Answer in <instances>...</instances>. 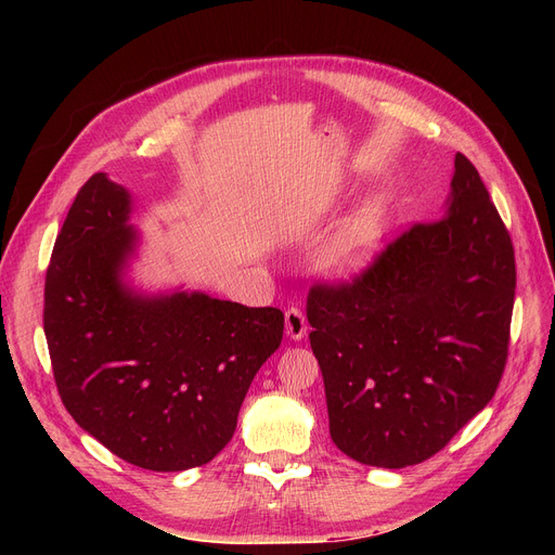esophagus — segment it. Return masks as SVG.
<instances>
[{
  "label": "esophagus",
  "mask_w": 555,
  "mask_h": 555,
  "mask_svg": "<svg viewBox=\"0 0 555 555\" xmlns=\"http://www.w3.org/2000/svg\"><path fill=\"white\" fill-rule=\"evenodd\" d=\"M306 331H308V322H306V314L301 312V308H297V306L287 308L285 310V333H287V337L301 339L306 335Z\"/></svg>",
  "instance_id": "34e87169"
}]
</instances>
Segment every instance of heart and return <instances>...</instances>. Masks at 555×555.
<instances>
[{"label":"heart","instance_id":"1","mask_svg":"<svg viewBox=\"0 0 555 555\" xmlns=\"http://www.w3.org/2000/svg\"><path fill=\"white\" fill-rule=\"evenodd\" d=\"M377 238H380V224L371 209H364L328 243L322 254V266L337 274L356 272L369 260Z\"/></svg>","mask_w":555,"mask_h":555}]
</instances>
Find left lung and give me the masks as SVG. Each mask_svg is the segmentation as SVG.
<instances>
[{
	"label": "left lung",
	"instance_id": "8db88e82",
	"mask_svg": "<svg viewBox=\"0 0 555 555\" xmlns=\"http://www.w3.org/2000/svg\"><path fill=\"white\" fill-rule=\"evenodd\" d=\"M513 301L511 233L456 153L441 220L402 231L351 281L310 287L333 443L393 470L441 452L500 387Z\"/></svg>",
	"mask_w": 555,
	"mask_h": 555
}]
</instances>
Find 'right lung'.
<instances>
[{
  "instance_id": "obj_1",
  "label": "right lung",
  "mask_w": 555,
  "mask_h": 555,
  "mask_svg": "<svg viewBox=\"0 0 555 555\" xmlns=\"http://www.w3.org/2000/svg\"><path fill=\"white\" fill-rule=\"evenodd\" d=\"M128 214V191L94 172L57 233L42 312L53 380L112 454L180 473L231 441L256 371L281 346L283 312L199 293L134 295L121 283L137 238Z\"/></svg>"
}]
</instances>
